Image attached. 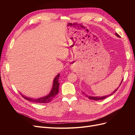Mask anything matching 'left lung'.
Masks as SVG:
<instances>
[{"instance_id":"1","label":"left lung","mask_w":135,"mask_h":135,"mask_svg":"<svg viewBox=\"0 0 135 135\" xmlns=\"http://www.w3.org/2000/svg\"><path fill=\"white\" fill-rule=\"evenodd\" d=\"M115 35L118 36V37H119V38H120V36L118 35L117 33H115ZM123 79L122 80V81H121V83H120V85H120V84H121V83H122V81H123ZM118 88H117L116 89H115V90H114V91H113V92H112L111 94H110V95H107V96H95V97H94V96H87V95H85L87 97H88L89 99H91V100H103V99H105V98H107V97H108V96H111V95H112L113 93H115L117 91V89H118ZM83 94H84V93L83 92H82Z\"/></svg>"}]
</instances>
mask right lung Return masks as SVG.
<instances>
[{
    "instance_id": "obj_1",
    "label": "right lung",
    "mask_w": 135,
    "mask_h": 135,
    "mask_svg": "<svg viewBox=\"0 0 135 135\" xmlns=\"http://www.w3.org/2000/svg\"><path fill=\"white\" fill-rule=\"evenodd\" d=\"M60 75V74H58L56 76V77L54 78V82H53L52 88L51 90V92L48 95L44 96L40 98H38V99H33V98L28 97L27 96H24L20 93L21 95L26 99V100H28L31 102H33V103H36L39 104H44V103H48L51 102L53 99H54L55 96L57 95V94L59 93V78Z\"/></svg>"
}]
</instances>
